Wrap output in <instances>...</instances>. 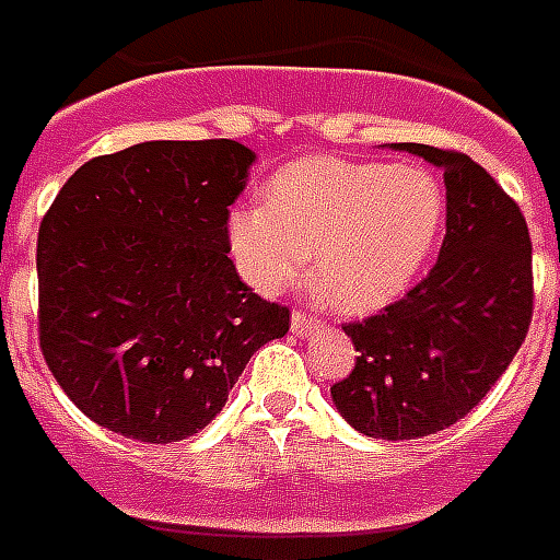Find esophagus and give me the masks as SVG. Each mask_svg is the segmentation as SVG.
Returning <instances> with one entry per match:
<instances>
[{
  "label": "esophagus",
  "instance_id": "obj_1",
  "mask_svg": "<svg viewBox=\"0 0 560 560\" xmlns=\"http://www.w3.org/2000/svg\"><path fill=\"white\" fill-rule=\"evenodd\" d=\"M290 328H293V335L296 337H308L314 328H319V317H314V314H305V311H293V317H290Z\"/></svg>",
  "mask_w": 560,
  "mask_h": 560
}]
</instances>
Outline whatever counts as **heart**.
<instances>
[{
  "instance_id": "1",
  "label": "heart",
  "mask_w": 560,
  "mask_h": 560,
  "mask_svg": "<svg viewBox=\"0 0 560 560\" xmlns=\"http://www.w3.org/2000/svg\"><path fill=\"white\" fill-rule=\"evenodd\" d=\"M446 223V190L422 166L299 158L264 187L261 205L229 217L243 279L279 293L311 270L343 311H373L402 293L432 258Z\"/></svg>"
}]
</instances>
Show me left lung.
Masks as SVG:
<instances>
[{
    "label": "left lung",
    "mask_w": 560,
    "mask_h": 560,
    "mask_svg": "<svg viewBox=\"0 0 560 560\" xmlns=\"http://www.w3.org/2000/svg\"><path fill=\"white\" fill-rule=\"evenodd\" d=\"M446 182V237L429 276L378 314L347 323L355 366L331 384L366 438L417 441L464 420L514 361L532 326V237L520 205L455 149L399 143Z\"/></svg>",
    "instance_id": "8db88e82"
}]
</instances>
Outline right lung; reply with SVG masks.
Wrapping results in <instances>:
<instances>
[{"label":"right lung","mask_w":560,"mask_h":560,"mask_svg":"<svg viewBox=\"0 0 560 560\" xmlns=\"http://www.w3.org/2000/svg\"><path fill=\"white\" fill-rule=\"evenodd\" d=\"M252 149L152 140L79 166L37 232V331L81 413L143 443L194 438L290 311L229 258Z\"/></svg>","instance_id":"1"}]
</instances>
